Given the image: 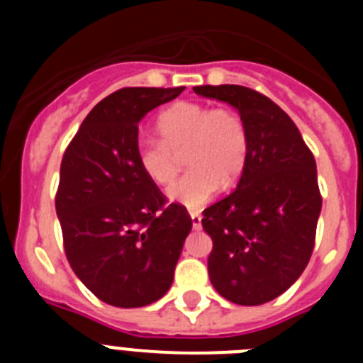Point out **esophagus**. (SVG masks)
<instances>
[{"instance_id": "obj_1", "label": "esophagus", "mask_w": 363, "mask_h": 363, "mask_svg": "<svg viewBox=\"0 0 363 363\" xmlns=\"http://www.w3.org/2000/svg\"><path fill=\"white\" fill-rule=\"evenodd\" d=\"M191 221H192V229H201V214L192 211L191 213Z\"/></svg>"}]
</instances>
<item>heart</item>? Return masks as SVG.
Returning <instances> with one entry per match:
<instances>
[{"mask_svg":"<svg viewBox=\"0 0 363 363\" xmlns=\"http://www.w3.org/2000/svg\"><path fill=\"white\" fill-rule=\"evenodd\" d=\"M158 142L136 145V165L149 182L165 187L178 174V158L189 172L169 191V198L187 209H200L221 189L242 176L249 154V133L238 112L196 101H178L156 120Z\"/></svg>","mask_w":363,"mask_h":363,"instance_id":"obj_1","label":"heart"}]
</instances>
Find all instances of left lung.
<instances>
[{
  "mask_svg": "<svg viewBox=\"0 0 363 363\" xmlns=\"http://www.w3.org/2000/svg\"><path fill=\"white\" fill-rule=\"evenodd\" d=\"M194 92L236 107L249 133L238 187L203 211L211 284L233 303L262 306L289 289L313 255L322 211L316 162L294 121L262 92L242 85Z\"/></svg>",
  "mask_w": 363,
  "mask_h": 363,
  "instance_id": "1",
  "label": "left lung"
}]
</instances>
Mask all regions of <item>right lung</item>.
<instances>
[{
    "instance_id": "add662e5",
    "label": "right lung",
    "mask_w": 363,
    "mask_h": 363,
    "mask_svg": "<svg viewBox=\"0 0 363 363\" xmlns=\"http://www.w3.org/2000/svg\"><path fill=\"white\" fill-rule=\"evenodd\" d=\"M185 86H127L101 99L70 140L60 167L56 213L70 267L99 300L143 307L169 291L192 229L136 165L138 123Z\"/></svg>"
}]
</instances>
